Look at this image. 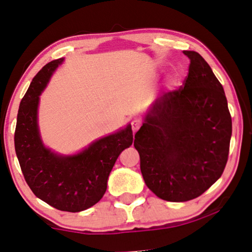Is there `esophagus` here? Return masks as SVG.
<instances>
[{
  "mask_svg": "<svg viewBox=\"0 0 252 252\" xmlns=\"http://www.w3.org/2000/svg\"><path fill=\"white\" fill-rule=\"evenodd\" d=\"M140 126H141V121L139 119H134L131 121V127H132L133 132H137Z\"/></svg>",
  "mask_w": 252,
  "mask_h": 252,
  "instance_id": "1",
  "label": "esophagus"
}]
</instances>
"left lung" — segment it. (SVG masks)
<instances>
[{
  "mask_svg": "<svg viewBox=\"0 0 252 252\" xmlns=\"http://www.w3.org/2000/svg\"><path fill=\"white\" fill-rule=\"evenodd\" d=\"M183 54L190 60L185 85L153 103L133 144L146 186L175 202L199 197L220 178L232 136L223 86L200 54Z\"/></svg>",
  "mask_w": 252,
  "mask_h": 252,
  "instance_id": "1",
  "label": "left lung"
}]
</instances>
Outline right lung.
<instances>
[{
	"mask_svg": "<svg viewBox=\"0 0 252 252\" xmlns=\"http://www.w3.org/2000/svg\"><path fill=\"white\" fill-rule=\"evenodd\" d=\"M64 59L54 60L36 74L21 99L14 148L22 174L33 194L59 210L77 213L97 204L120 154L132 145L131 126L93 141L73 155L45 147L38 127L39 96Z\"/></svg>",
	"mask_w": 252,
	"mask_h": 252,
	"instance_id": "add662e5",
	"label": "right lung"
}]
</instances>
